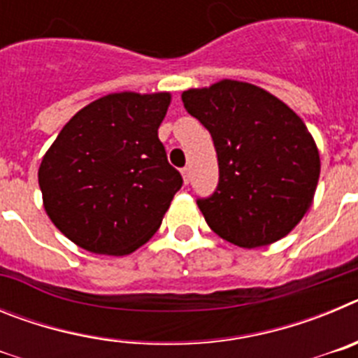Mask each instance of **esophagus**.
<instances>
[{"label": "esophagus", "mask_w": 358, "mask_h": 358, "mask_svg": "<svg viewBox=\"0 0 358 358\" xmlns=\"http://www.w3.org/2000/svg\"><path fill=\"white\" fill-rule=\"evenodd\" d=\"M181 173H182V181H185V185H188V182H189V169H182Z\"/></svg>", "instance_id": "34e87169"}]
</instances>
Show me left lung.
I'll return each mask as SVG.
<instances>
[{
	"label": "left lung",
	"mask_w": 358,
	"mask_h": 358,
	"mask_svg": "<svg viewBox=\"0 0 358 358\" xmlns=\"http://www.w3.org/2000/svg\"><path fill=\"white\" fill-rule=\"evenodd\" d=\"M185 109L213 138L218 186L197 206L220 238L243 249L278 242L301 222L321 173L305 122L258 85L218 80L182 91Z\"/></svg>",
	"instance_id": "8db88e82"
}]
</instances>
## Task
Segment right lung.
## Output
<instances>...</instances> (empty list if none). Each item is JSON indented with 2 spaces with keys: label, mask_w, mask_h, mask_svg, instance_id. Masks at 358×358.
<instances>
[{
  "label": "right lung",
  "mask_w": 358,
  "mask_h": 358,
  "mask_svg": "<svg viewBox=\"0 0 358 358\" xmlns=\"http://www.w3.org/2000/svg\"><path fill=\"white\" fill-rule=\"evenodd\" d=\"M172 94L110 93L66 123L39 166L43 206L78 248L125 256L154 236L182 185L157 129Z\"/></svg>",
  "instance_id": "1"
}]
</instances>
